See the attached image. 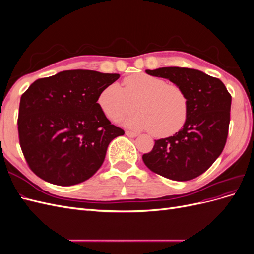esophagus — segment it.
<instances>
[{"mask_svg":"<svg viewBox=\"0 0 254 254\" xmlns=\"http://www.w3.org/2000/svg\"><path fill=\"white\" fill-rule=\"evenodd\" d=\"M125 133H126V135H127L128 137H135V136H137V133L132 132V131H126Z\"/></svg>","mask_w":254,"mask_h":254,"instance_id":"1","label":"esophagus"}]
</instances>
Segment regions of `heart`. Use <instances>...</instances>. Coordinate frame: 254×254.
<instances>
[{"label": "heart", "instance_id": "1", "mask_svg": "<svg viewBox=\"0 0 254 254\" xmlns=\"http://www.w3.org/2000/svg\"><path fill=\"white\" fill-rule=\"evenodd\" d=\"M97 102L106 117L118 122L139 110L125 121L134 130H150L157 137H166L178 132L189 115V99L177 84H167L162 79L145 73L129 76L123 88L113 82L105 87Z\"/></svg>", "mask_w": 254, "mask_h": 254}]
</instances>
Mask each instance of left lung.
I'll use <instances>...</instances> for the list:
<instances>
[{
    "mask_svg": "<svg viewBox=\"0 0 254 254\" xmlns=\"http://www.w3.org/2000/svg\"><path fill=\"white\" fill-rule=\"evenodd\" d=\"M179 86L189 99L184 126L173 136L155 141L143 161L153 173L176 181L203 174L224 150L231 110V95L222 81L199 70L166 66L146 70Z\"/></svg>",
    "mask_w": 254,
    "mask_h": 254,
    "instance_id": "8db88e82",
    "label": "left lung"
}]
</instances>
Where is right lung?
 Instances as JSON below:
<instances>
[{
    "label": "right lung",
    "instance_id": "add662e5",
    "mask_svg": "<svg viewBox=\"0 0 254 254\" xmlns=\"http://www.w3.org/2000/svg\"><path fill=\"white\" fill-rule=\"evenodd\" d=\"M119 78L70 70L30 84L21 96L18 130L23 155L38 177L67 187L97 172L110 142L125 133L97 103L101 91Z\"/></svg>",
    "mask_w": 254,
    "mask_h": 254
}]
</instances>
